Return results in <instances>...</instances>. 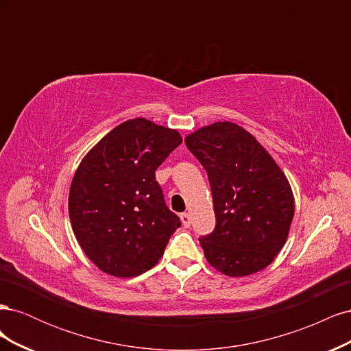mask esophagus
Segmentation results:
<instances>
[{
    "instance_id": "1",
    "label": "esophagus",
    "mask_w": 351,
    "mask_h": 351,
    "mask_svg": "<svg viewBox=\"0 0 351 351\" xmlns=\"http://www.w3.org/2000/svg\"><path fill=\"white\" fill-rule=\"evenodd\" d=\"M180 219H182L183 226H184L186 228H187V227H190V224H192V218H190V215L187 214V212H184V214L180 215Z\"/></svg>"
}]
</instances>
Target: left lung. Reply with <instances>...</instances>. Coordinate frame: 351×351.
<instances>
[{
    "label": "left lung",
    "mask_w": 351,
    "mask_h": 351,
    "mask_svg": "<svg viewBox=\"0 0 351 351\" xmlns=\"http://www.w3.org/2000/svg\"><path fill=\"white\" fill-rule=\"evenodd\" d=\"M186 146L208 173L217 218L200 237L210 267L247 277L274 262L289 237L294 196L282 169L243 127L218 121L186 136Z\"/></svg>",
    "instance_id": "1"
}]
</instances>
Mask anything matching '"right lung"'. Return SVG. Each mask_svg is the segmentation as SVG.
<instances>
[{"mask_svg": "<svg viewBox=\"0 0 351 351\" xmlns=\"http://www.w3.org/2000/svg\"><path fill=\"white\" fill-rule=\"evenodd\" d=\"M183 142L146 119L119 124L84 155L71 180L69 215L84 254L112 277L158 263L180 218L165 206L155 171Z\"/></svg>", "mask_w": 351, "mask_h": 351, "instance_id": "right-lung-1", "label": "right lung"}]
</instances>
